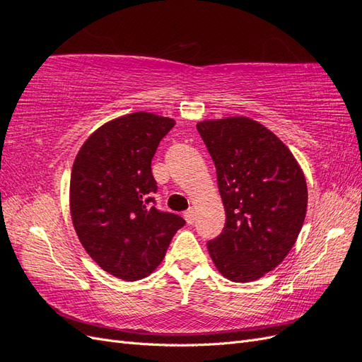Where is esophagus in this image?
Masks as SVG:
<instances>
[{"label": "esophagus", "mask_w": 362, "mask_h": 362, "mask_svg": "<svg viewBox=\"0 0 362 362\" xmlns=\"http://www.w3.org/2000/svg\"><path fill=\"white\" fill-rule=\"evenodd\" d=\"M184 218H185V222H187L189 225L194 223V221H196V213H194L193 208H190V210H187V211L184 213Z\"/></svg>", "instance_id": "obj_1"}]
</instances>
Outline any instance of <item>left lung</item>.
<instances>
[{"label": "left lung", "instance_id": "8db88e82", "mask_svg": "<svg viewBox=\"0 0 362 362\" xmlns=\"http://www.w3.org/2000/svg\"><path fill=\"white\" fill-rule=\"evenodd\" d=\"M196 128L214 161L226 214L208 252L226 279L257 281L299 237L308 205L305 175L287 145L254 119L202 120Z\"/></svg>", "mask_w": 362, "mask_h": 362}]
</instances>
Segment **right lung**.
Returning <instances> with one entry per match:
<instances>
[{
    "mask_svg": "<svg viewBox=\"0 0 362 362\" xmlns=\"http://www.w3.org/2000/svg\"><path fill=\"white\" fill-rule=\"evenodd\" d=\"M175 120L136 112L108 120L87 137L75 157L71 217L83 247L110 275L144 279L163 261L184 218L158 211L151 161Z\"/></svg>",
    "mask_w": 362,
    "mask_h": 362,
    "instance_id": "add662e5",
    "label": "right lung"
}]
</instances>
